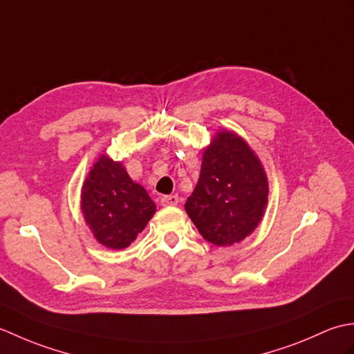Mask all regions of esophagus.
<instances>
[{"instance_id": "1", "label": "esophagus", "mask_w": 354, "mask_h": 354, "mask_svg": "<svg viewBox=\"0 0 354 354\" xmlns=\"http://www.w3.org/2000/svg\"><path fill=\"white\" fill-rule=\"evenodd\" d=\"M178 201H179L178 194H167V196L161 198V204L165 207H170V205H176Z\"/></svg>"}]
</instances>
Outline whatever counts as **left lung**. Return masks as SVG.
Segmentation results:
<instances>
[{
    "label": "left lung",
    "instance_id": "1",
    "mask_svg": "<svg viewBox=\"0 0 354 354\" xmlns=\"http://www.w3.org/2000/svg\"><path fill=\"white\" fill-rule=\"evenodd\" d=\"M266 204L268 181L259 158L236 133H217L185 202L202 237L217 246L240 242L257 227Z\"/></svg>",
    "mask_w": 354,
    "mask_h": 354
}]
</instances>
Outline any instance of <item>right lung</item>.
I'll return each instance as SVG.
<instances>
[{
  "instance_id": "obj_1",
  "label": "right lung",
  "mask_w": 354,
  "mask_h": 354,
  "mask_svg": "<svg viewBox=\"0 0 354 354\" xmlns=\"http://www.w3.org/2000/svg\"><path fill=\"white\" fill-rule=\"evenodd\" d=\"M155 204L120 162L103 155L82 192V212L94 237L111 250L129 246L155 213Z\"/></svg>"
}]
</instances>
